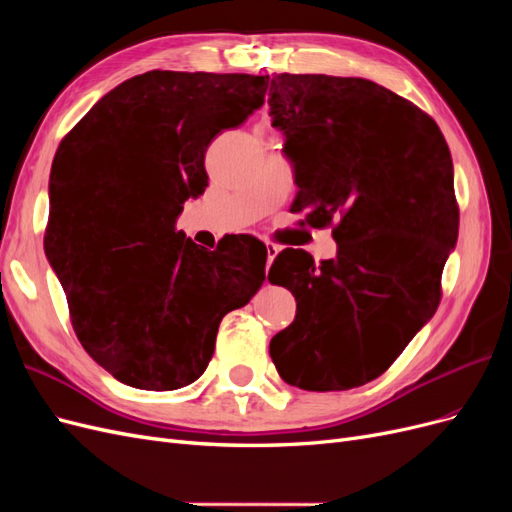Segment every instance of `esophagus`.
Masks as SVG:
<instances>
[{
    "instance_id": "obj_1",
    "label": "esophagus",
    "mask_w": 512,
    "mask_h": 512,
    "mask_svg": "<svg viewBox=\"0 0 512 512\" xmlns=\"http://www.w3.org/2000/svg\"><path fill=\"white\" fill-rule=\"evenodd\" d=\"M265 247H267V267H271V262H273V258H275L277 254H280V247H277V245H273V243H267Z\"/></svg>"
}]
</instances>
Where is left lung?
<instances>
[{
  "label": "left lung",
  "mask_w": 512,
  "mask_h": 512,
  "mask_svg": "<svg viewBox=\"0 0 512 512\" xmlns=\"http://www.w3.org/2000/svg\"><path fill=\"white\" fill-rule=\"evenodd\" d=\"M269 106L299 188L290 211L333 226L337 243L320 265L292 247L273 260L269 282L294 294L297 316L269 352L292 386L348 391L436 314L459 232L453 158L436 121L367 79L284 72Z\"/></svg>",
  "instance_id": "8db88e82"
}]
</instances>
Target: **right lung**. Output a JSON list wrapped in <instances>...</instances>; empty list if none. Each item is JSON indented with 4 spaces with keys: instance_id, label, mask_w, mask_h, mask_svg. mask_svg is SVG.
Listing matches in <instances>:
<instances>
[{
    "instance_id": "1",
    "label": "right lung",
    "mask_w": 512,
    "mask_h": 512,
    "mask_svg": "<svg viewBox=\"0 0 512 512\" xmlns=\"http://www.w3.org/2000/svg\"><path fill=\"white\" fill-rule=\"evenodd\" d=\"M267 87L269 76L151 70L108 91L57 147L44 252L76 337L123 384L198 380L222 318L265 282L254 237L207 252L175 224L207 188L209 143L265 104Z\"/></svg>"
}]
</instances>
